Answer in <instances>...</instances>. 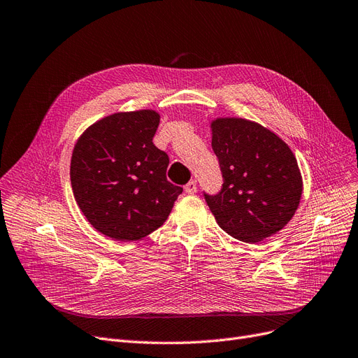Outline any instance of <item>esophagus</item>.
<instances>
[{"mask_svg": "<svg viewBox=\"0 0 358 358\" xmlns=\"http://www.w3.org/2000/svg\"><path fill=\"white\" fill-rule=\"evenodd\" d=\"M184 190H186V193H189V194L196 193V192H197V182H196V180L189 181V182L186 184V187H184Z\"/></svg>", "mask_w": 358, "mask_h": 358, "instance_id": "34e87169", "label": "esophagus"}]
</instances>
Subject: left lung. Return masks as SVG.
I'll return each instance as SVG.
<instances>
[{"label":"left lung","instance_id":"obj_1","mask_svg":"<svg viewBox=\"0 0 358 358\" xmlns=\"http://www.w3.org/2000/svg\"><path fill=\"white\" fill-rule=\"evenodd\" d=\"M210 129L224 182L218 194L205 193V201L218 226L246 243L275 234L301 201L295 155L273 131L243 117H217Z\"/></svg>","mask_w":358,"mask_h":358}]
</instances>
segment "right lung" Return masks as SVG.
Returning a JSON list of instances; mask_svg holds the SVG:
<instances>
[{"label":"right lung","instance_id":"1","mask_svg":"<svg viewBox=\"0 0 358 358\" xmlns=\"http://www.w3.org/2000/svg\"><path fill=\"white\" fill-rule=\"evenodd\" d=\"M157 112H117L90 125L71 161L75 201L88 222L117 242L140 241L166 221L182 189L166 180L169 157L153 144Z\"/></svg>","mask_w":358,"mask_h":358}]
</instances>
